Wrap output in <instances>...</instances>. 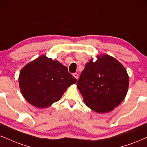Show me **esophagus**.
Returning a JSON list of instances; mask_svg holds the SVG:
<instances>
[{"instance_id": "esophagus-1", "label": "esophagus", "mask_w": 147, "mask_h": 147, "mask_svg": "<svg viewBox=\"0 0 147 147\" xmlns=\"http://www.w3.org/2000/svg\"><path fill=\"white\" fill-rule=\"evenodd\" d=\"M73 76H74L75 77L76 79H78V74L77 73H74V74H73Z\"/></svg>"}]
</instances>
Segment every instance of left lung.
<instances>
[{"instance_id":"1","label":"left lung","mask_w":147,"mask_h":147,"mask_svg":"<svg viewBox=\"0 0 147 147\" xmlns=\"http://www.w3.org/2000/svg\"><path fill=\"white\" fill-rule=\"evenodd\" d=\"M129 86V76L123 65L107 54L90 59L77 82L85 104L93 111H112L123 101Z\"/></svg>"}]
</instances>
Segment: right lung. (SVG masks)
<instances>
[{
    "label": "right lung",
    "mask_w": 147,
    "mask_h": 147,
    "mask_svg": "<svg viewBox=\"0 0 147 147\" xmlns=\"http://www.w3.org/2000/svg\"><path fill=\"white\" fill-rule=\"evenodd\" d=\"M76 81L66 67L45 55L25 65L19 76L24 97L39 108H48L59 101L67 88Z\"/></svg>",
    "instance_id": "1"
}]
</instances>
